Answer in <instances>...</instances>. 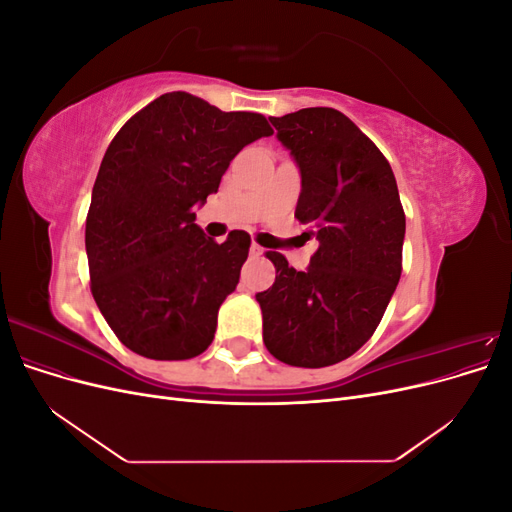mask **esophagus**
<instances>
[{"label": "esophagus", "instance_id": "34e87169", "mask_svg": "<svg viewBox=\"0 0 512 512\" xmlns=\"http://www.w3.org/2000/svg\"><path fill=\"white\" fill-rule=\"evenodd\" d=\"M250 252H252V256H262V252H265V250H262V247H260L258 243H252V247H250Z\"/></svg>", "mask_w": 512, "mask_h": 512}]
</instances>
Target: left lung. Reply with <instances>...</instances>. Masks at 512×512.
I'll use <instances>...</instances> for the list:
<instances>
[{
    "instance_id": "8db88e82",
    "label": "left lung",
    "mask_w": 512,
    "mask_h": 512,
    "mask_svg": "<svg viewBox=\"0 0 512 512\" xmlns=\"http://www.w3.org/2000/svg\"><path fill=\"white\" fill-rule=\"evenodd\" d=\"M301 168L294 218L318 239L309 267L267 252L275 282L258 292L262 339L277 361L327 367L374 335L401 275L406 213L389 160L335 108L271 117Z\"/></svg>"
}]
</instances>
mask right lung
<instances>
[{
	"label": "right lung",
	"mask_w": 512,
	"mask_h": 512,
	"mask_svg": "<svg viewBox=\"0 0 512 512\" xmlns=\"http://www.w3.org/2000/svg\"><path fill=\"white\" fill-rule=\"evenodd\" d=\"M265 115L173 91L115 134L85 222L91 294L119 342L156 361L205 352L218 309L237 288L250 235L205 237L196 203L218 192L230 160L271 136Z\"/></svg>",
	"instance_id": "1"
}]
</instances>
